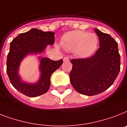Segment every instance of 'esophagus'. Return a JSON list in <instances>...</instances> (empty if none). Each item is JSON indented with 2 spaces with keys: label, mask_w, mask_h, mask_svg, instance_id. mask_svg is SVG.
<instances>
[{
  "label": "esophagus",
  "mask_w": 127,
  "mask_h": 127,
  "mask_svg": "<svg viewBox=\"0 0 127 127\" xmlns=\"http://www.w3.org/2000/svg\"><path fill=\"white\" fill-rule=\"evenodd\" d=\"M63 61L64 62L69 61V59L68 58V57H64V58H63Z\"/></svg>",
  "instance_id": "obj_1"
}]
</instances>
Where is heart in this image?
Wrapping results in <instances>:
<instances>
[{"instance_id": "b5f03b06", "label": "heart", "mask_w": 127, "mask_h": 127, "mask_svg": "<svg viewBox=\"0 0 127 127\" xmlns=\"http://www.w3.org/2000/svg\"><path fill=\"white\" fill-rule=\"evenodd\" d=\"M98 42L96 34L76 30L64 34L62 36L60 44L67 51L74 52L80 58L85 59L95 53Z\"/></svg>"}]
</instances>
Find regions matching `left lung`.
<instances>
[{
  "label": "left lung",
  "mask_w": 127,
  "mask_h": 127,
  "mask_svg": "<svg viewBox=\"0 0 127 127\" xmlns=\"http://www.w3.org/2000/svg\"><path fill=\"white\" fill-rule=\"evenodd\" d=\"M100 47L90 58L72 59L70 83L77 92L87 96L102 93L114 83L120 71L117 43L110 34L94 29Z\"/></svg>",
  "instance_id": "obj_1"
}]
</instances>
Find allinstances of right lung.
<instances>
[{
  "instance_id": "add662e5",
  "label": "right lung",
  "mask_w": 127,
  "mask_h": 127,
  "mask_svg": "<svg viewBox=\"0 0 127 127\" xmlns=\"http://www.w3.org/2000/svg\"><path fill=\"white\" fill-rule=\"evenodd\" d=\"M55 42L53 32H44L32 29L19 34L10 43V51L7 57L6 72L10 82L18 91L29 97H36L46 93L51 85V75L61 66L63 61H53L39 56L40 78L36 83L23 81L19 74L20 64L28 55H38L46 49L47 45Z\"/></svg>"
}]
</instances>
